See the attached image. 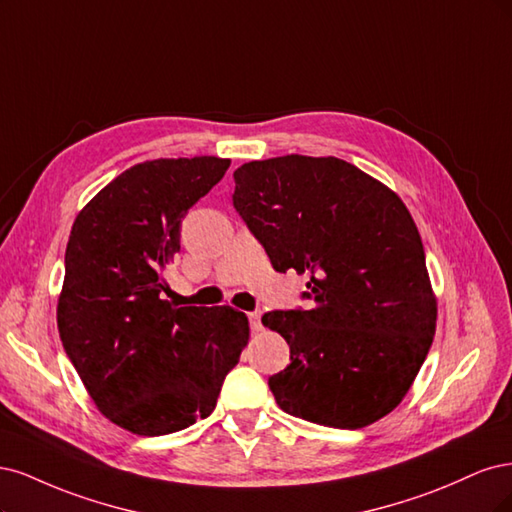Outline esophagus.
I'll return each mask as SVG.
<instances>
[{"mask_svg":"<svg viewBox=\"0 0 512 512\" xmlns=\"http://www.w3.org/2000/svg\"><path fill=\"white\" fill-rule=\"evenodd\" d=\"M249 323H251V332L257 334L263 329V321H261V312H249Z\"/></svg>","mask_w":512,"mask_h":512,"instance_id":"esophagus-1","label":"esophagus"}]
</instances>
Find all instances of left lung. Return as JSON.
<instances>
[{
	"mask_svg": "<svg viewBox=\"0 0 512 512\" xmlns=\"http://www.w3.org/2000/svg\"><path fill=\"white\" fill-rule=\"evenodd\" d=\"M234 208L276 272L308 276L310 308L272 310L291 364L270 376L293 417L359 430L402 402L436 332L419 229L389 187L336 157L244 163Z\"/></svg>",
	"mask_w": 512,
	"mask_h": 512,
	"instance_id": "left-lung-1",
	"label": "left lung"
}]
</instances>
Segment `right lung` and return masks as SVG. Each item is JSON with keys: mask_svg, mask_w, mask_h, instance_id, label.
Here are the masks:
<instances>
[{"mask_svg": "<svg viewBox=\"0 0 512 512\" xmlns=\"http://www.w3.org/2000/svg\"><path fill=\"white\" fill-rule=\"evenodd\" d=\"M229 163H138L72 225L57 304L63 349L102 415L138 436L180 432L208 417L249 342V319L232 306L161 300L185 214Z\"/></svg>", "mask_w": 512, "mask_h": 512, "instance_id": "1", "label": "right lung"}]
</instances>
